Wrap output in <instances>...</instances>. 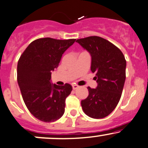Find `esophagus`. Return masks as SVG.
Returning a JSON list of instances; mask_svg holds the SVG:
<instances>
[{"instance_id": "obj_1", "label": "esophagus", "mask_w": 148, "mask_h": 148, "mask_svg": "<svg viewBox=\"0 0 148 148\" xmlns=\"http://www.w3.org/2000/svg\"><path fill=\"white\" fill-rule=\"evenodd\" d=\"M79 87V86L77 85V84H73V85H72V88H73V89H74V90H76V89H77Z\"/></svg>"}]
</instances>
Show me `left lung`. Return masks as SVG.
Returning <instances> with one entry per match:
<instances>
[{
    "mask_svg": "<svg viewBox=\"0 0 148 148\" xmlns=\"http://www.w3.org/2000/svg\"><path fill=\"white\" fill-rule=\"evenodd\" d=\"M91 56L96 88L88 87V96L82 100L83 111L93 119H102L114 110L121 98L126 79V62L122 52L108 40L88 36L77 41Z\"/></svg>",
    "mask_w": 148,
    "mask_h": 148,
    "instance_id": "left-lung-1",
    "label": "left lung"
}]
</instances>
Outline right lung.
I'll return each instance as SVG.
<instances>
[{"label": "right lung", "mask_w": 148, "mask_h": 148, "mask_svg": "<svg viewBox=\"0 0 148 148\" xmlns=\"http://www.w3.org/2000/svg\"><path fill=\"white\" fill-rule=\"evenodd\" d=\"M76 39L38 38L28 45L17 63V82L29 111L36 119L53 122L64 114L70 84L51 83V73L58 68L62 54Z\"/></svg>", "instance_id": "obj_1"}]
</instances>
